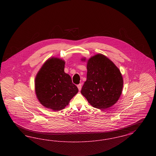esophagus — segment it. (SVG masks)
Segmentation results:
<instances>
[{
	"instance_id": "34e87169",
	"label": "esophagus",
	"mask_w": 156,
	"mask_h": 156,
	"mask_svg": "<svg viewBox=\"0 0 156 156\" xmlns=\"http://www.w3.org/2000/svg\"><path fill=\"white\" fill-rule=\"evenodd\" d=\"M77 87H78V88L79 89V90H81V89L82 88V85L81 83H80V84H78V85H77Z\"/></svg>"
}]
</instances>
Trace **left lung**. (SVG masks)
<instances>
[{
	"mask_svg": "<svg viewBox=\"0 0 156 156\" xmlns=\"http://www.w3.org/2000/svg\"><path fill=\"white\" fill-rule=\"evenodd\" d=\"M123 85V78L118 67L99 54L88 61L87 81L81 93L93 107L105 109L118 101Z\"/></svg>",
	"mask_w": 156,
	"mask_h": 156,
	"instance_id": "8db88e82",
	"label": "left lung"
}]
</instances>
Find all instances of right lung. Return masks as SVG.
<instances>
[{
	"instance_id": "add662e5",
	"label": "right lung",
	"mask_w": 156,
	"mask_h": 156,
	"mask_svg": "<svg viewBox=\"0 0 156 156\" xmlns=\"http://www.w3.org/2000/svg\"><path fill=\"white\" fill-rule=\"evenodd\" d=\"M64 66L62 59H49L41 68L35 80L38 99L45 108L54 111L64 109L78 92L71 76L65 73Z\"/></svg>"
}]
</instances>
